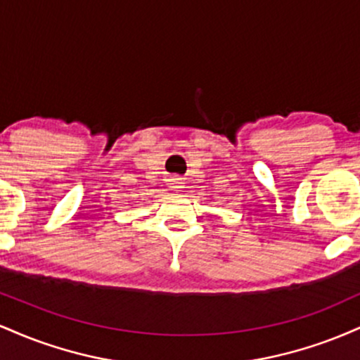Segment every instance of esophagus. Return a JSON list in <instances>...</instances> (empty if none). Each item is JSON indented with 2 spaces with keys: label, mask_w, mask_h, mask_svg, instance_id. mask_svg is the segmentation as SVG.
I'll list each match as a JSON object with an SVG mask.
<instances>
[{
  "label": "esophagus",
  "mask_w": 360,
  "mask_h": 360,
  "mask_svg": "<svg viewBox=\"0 0 360 360\" xmlns=\"http://www.w3.org/2000/svg\"><path fill=\"white\" fill-rule=\"evenodd\" d=\"M169 188H171L172 191H183L184 179L181 176H172L171 179H169Z\"/></svg>",
  "instance_id": "1"
}]
</instances>
